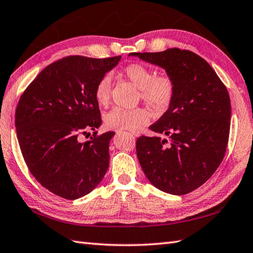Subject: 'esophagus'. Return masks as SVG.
Here are the masks:
<instances>
[{
    "instance_id": "1",
    "label": "esophagus",
    "mask_w": 253,
    "mask_h": 253,
    "mask_svg": "<svg viewBox=\"0 0 253 253\" xmlns=\"http://www.w3.org/2000/svg\"><path fill=\"white\" fill-rule=\"evenodd\" d=\"M131 134H132V135H133V136H137V133H135V132H132Z\"/></svg>"
}]
</instances>
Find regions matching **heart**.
Returning a JSON list of instances; mask_svg holds the SVG:
<instances>
[{"label": "heart", "instance_id": "b5f03b06", "mask_svg": "<svg viewBox=\"0 0 253 253\" xmlns=\"http://www.w3.org/2000/svg\"><path fill=\"white\" fill-rule=\"evenodd\" d=\"M121 76L139 89V97L157 111L169 107L175 95V82L167 74L156 75V71L144 64L133 63L122 70ZM111 77L103 76L95 85L94 96L99 106L106 107L110 102ZM150 121L149 111L143 108H114L104 116L105 126L110 130L136 132Z\"/></svg>", "mask_w": 253, "mask_h": 253}]
</instances>
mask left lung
I'll list each match as a JSON object with an SVG mask.
<instances>
[{"label": "left lung", "mask_w": 253, "mask_h": 253, "mask_svg": "<svg viewBox=\"0 0 253 253\" xmlns=\"http://www.w3.org/2000/svg\"><path fill=\"white\" fill-rule=\"evenodd\" d=\"M166 69L175 82V95L149 128L169 136H141L136 154L148 181L162 192L185 195L209 179L226 153L231 99L215 71L190 50L131 53Z\"/></svg>", "instance_id": "1"}]
</instances>
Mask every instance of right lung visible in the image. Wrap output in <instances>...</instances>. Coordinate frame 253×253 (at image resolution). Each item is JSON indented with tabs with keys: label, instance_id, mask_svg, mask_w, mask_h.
Instances as JSON below:
<instances>
[{
	"label": "right lung",
	"instance_id": "obj_1",
	"mask_svg": "<svg viewBox=\"0 0 253 253\" xmlns=\"http://www.w3.org/2000/svg\"><path fill=\"white\" fill-rule=\"evenodd\" d=\"M120 59L68 56L45 67L20 96L15 126L22 157L37 181L61 198L91 193L108 170L115 132H95L102 118L94 89ZM88 129L93 137L79 142Z\"/></svg>",
	"mask_w": 253,
	"mask_h": 253
}]
</instances>
